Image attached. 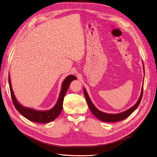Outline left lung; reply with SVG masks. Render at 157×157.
Instances as JSON below:
<instances>
[{
  "label": "left lung",
  "instance_id": "1",
  "mask_svg": "<svg viewBox=\"0 0 157 157\" xmlns=\"http://www.w3.org/2000/svg\"><path fill=\"white\" fill-rule=\"evenodd\" d=\"M143 91H144V86H142L140 97V98H139V100L137 101V103L134 106L132 107L129 110H127V111H126L125 112H123V113H120V114H107V113H103V112L99 111L98 109H97L96 108V107L94 105V104L92 103V102L90 100V98H89L87 93H86V90L85 89H83L85 99H86V102H87V104H88L90 110V111L97 118L100 120L101 121H105V122H116V121H119L123 120L129 117V116H130L133 112L135 111V110L138 107L139 104H140L141 100H142V95H143Z\"/></svg>",
  "mask_w": 157,
  "mask_h": 157
}]
</instances>
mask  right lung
<instances>
[{"label":"right lung","instance_id":"obj_1","mask_svg":"<svg viewBox=\"0 0 157 157\" xmlns=\"http://www.w3.org/2000/svg\"><path fill=\"white\" fill-rule=\"evenodd\" d=\"M74 79H76V78L73 75H71L67 76L65 79V80H64V82L62 84L61 90L60 92L59 99H58L57 103L53 108L51 109L50 110H48V111H36V110H33L32 109L24 107L16 100V98L13 94L12 88H11L10 77V75L8 76L11 96L15 109L23 116V117H25L28 120L34 121V122L41 124L50 122V121L54 120L60 114L63 109L64 98H65V94L69 87L70 84H71L72 81H73Z\"/></svg>","mask_w":157,"mask_h":157}]
</instances>
